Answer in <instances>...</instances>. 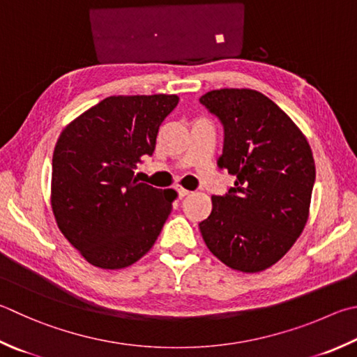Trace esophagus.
<instances>
[{
    "mask_svg": "<svg viewBox=\"0 0 357 357\" xmlns=\"http://www.w3.org/2000/svg\"><path fill=\"white\" fill-rule=\"evenodd\" d=\"M178 195H179V198H185L187 195H190V192L183 189V187H179V189H178Z\"/></svg>",
    "mask_w": 357,
    "mask_h": 357,
    "instance_id": "esophagus-1",
    "label": "esophagus"
}]
</instances>
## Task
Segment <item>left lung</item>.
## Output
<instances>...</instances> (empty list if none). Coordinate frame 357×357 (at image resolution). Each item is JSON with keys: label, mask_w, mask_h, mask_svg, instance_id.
<instances>
[{"label": "left lung", "mask_w": 357, "mask_h": 357, "mask_svg": "<svg viewBox=\"0 0 357 357\" xmlns=\"http://www.w3.org/2000/svg\"><path fill=\"white\" fill-rule=\"evenodd\" d=\"M225 129L218 165L236 176L212 197L199 223L207 248L232 270L257 273L291 248L306 226L315 162L290 116L251 89L211 90L199 98Z\"/></svg>", "instance_id": "8db88e82"}]
</instances>
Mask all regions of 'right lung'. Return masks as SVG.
<instances>
[{"mask_svg":"<svg viewBox=\"0 0 357 357\" xmlns=\"http://www.w3.org/2000/svg\"><path fill=\"white\" fill-rule=\"evenodd\" d=\"M176 95L109 96L61 132L53 153L51 207L67 241L95 267L125 268L145 256L172 212V190L134 170L156 148Z\"/></svg>","mask_w":357,"mask_h":357,"instance_id":"right-lung-1","label":"right lung"}]
</instances>
